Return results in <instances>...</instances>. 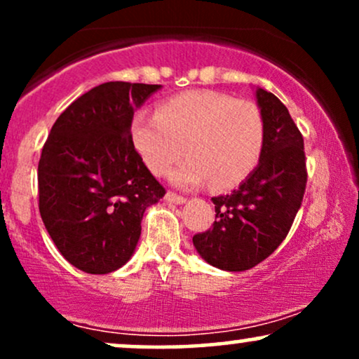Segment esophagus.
Instances as JSON below:
<instances>
[{"label":"esophagus","instance_id":"34e87169","mask_svg":"<svg viewBox=\"0 0 359 359\" xmlns=\"http://www.w3.org/2000/svg\"><path fill=\"white\" fill-rule=\"evenodd\" d=\"M165 201H167V203H170V204L180 205V204L185 203V197L179 196V194H175V192H167L165 194Z\"/></svg>","mask_w":359,"mask_h":359}]
</instances>
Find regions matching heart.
Wrapping results in <instances>:
<instances>
[{"label": "heart", "mask_w": 359, "mask_h": 359, "mask_svg": "<svg viewBox=\"0 0 359 359\" xmlns=\"http://www.w3.org/2000/svg\"><path fill=\"white\" fill-rule=\"evenodd\" d=\"M130 140L156 175L174 167L185 145L189 158L172 174L180 187L211 180L212 187L231 189L258 165L265 123L253 102L217 90H189L160 102L156 113L135 114Z\"/></svg>", "instance_id": "1"}]
</instances>
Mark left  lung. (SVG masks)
<instances>
[{
	"instance_id": "8db88e82",
	"label": "left lung",
	"mask_w": 359,
	"mask_h": 359,
	"mask_svg": "<svg viewBox=\"0 0 359 359\" xmlns=\"http://www.w3.org/2000/svg\"><path fill=\"white\" fill-rule=\"evenodd\" d=\"M265 145L257 168L240 187L212 197V228L192 238L209 265L226 271L253 269L269 258L290 231L307 184L304 138L275 94L258 88Z\"/></svg>"
}]
</instances>
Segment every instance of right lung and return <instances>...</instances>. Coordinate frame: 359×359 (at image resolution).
<instances>
[{
    "mask_svg": "<svg viewBox=\"0 0 359 359\" xmlns=\"http://www.w3.org/2000/svg\"><path fill=\"white\" fill-rule=\"evenodd\" d=\"M162 86L104 82L53 123L39 162V209L62 257L104 275L131 258L143 214L165 196L130 140L135 111Z\"/></svg>",
    "mask_w": 359,
    "mask_h": 359,
    "instance_id": "obj_1",
    "label": "right lung"
}]
</instances>
